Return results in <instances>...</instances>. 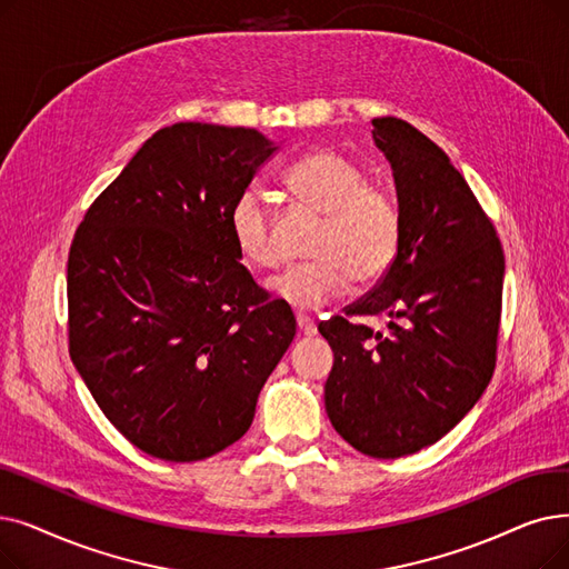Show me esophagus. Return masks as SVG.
I'll use <instances>...</instances> for the list:
<instances>
[{
  "label": "esophagus",
  "instance_id": "obj_1",
  "mask_svg": "<svg viewBox=\"0 0 569 569\" xmlns=\"http://www.w3.org/2000/svg\"><path fill=\"white\" fill-rule=\"evenodd\" d=\"M295 320H298V330H300V335H305V337H313L316 332H318V328H316V323H313V320L309 318V316H298V318H295Z\"/></svg>",
  "mask_w": 569,
  "mask_h": 569
}]
</instances>
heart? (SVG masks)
<instances>
[{"label":"heart","instance_id":"b5f03b06","mask_svg":"<svg viewBox=\"0 0 569 569\" xmlns=\"http://www.w3.org/2000/svg\"><path fill=\"white\" fill-rule=\"evenodd\" d=\"M283 183L295 200L320 216L309 256L264 281L267 292L295 311H311L360 283L381 279L400 251V211L392 197L369 186L365 171L335 151H313L292 162ZM234 249L243 262L271 267L277 260L264 197L239 192L228 213Z\"/></svg>","mask_w":569,"mask_h":569}]
</instances>
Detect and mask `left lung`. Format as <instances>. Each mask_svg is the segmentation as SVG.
Wrapping results in <instances>:
<instances>
[{
	"label": "left lung",
	"mask_w": 569,
	"mask_h": 569,
	"mask_svg": "<svg viewBox=\"0 0 569 569\" xmlns=\"http://www.w3.org/2000/svg\"><path fill=\"white\" fill-rule=\"evenodd\" d=\"M392 169L400 251L362 300L320 323L335 353L326 411L360 453L400 458L453 430L496 369L505 253L449 156L400 118H375ZM386 315L375 333L349 317Z\"/></svg>",
	"instance_id": "8db88e82"
}]
</instances>
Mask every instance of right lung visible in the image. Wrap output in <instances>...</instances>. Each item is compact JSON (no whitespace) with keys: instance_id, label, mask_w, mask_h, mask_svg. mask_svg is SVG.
Segmentation results:
<instances>
[{"instance_id":"right-lung-1","label":"right lung","mask_w":569,"mask_h":569,"mask_svg":"<svg viewBox=\"0 0 569 569\" xmlns=\"http://www.w3.org/2000/svg\"><path fill=\"white\" fill-rule=\"evenodd\" d=\"M279 151L251 128L177 122L92 202L67 262L69 356L116 430L169 462L251 428L295 337L239 262L228 213Z\"/></svg>"}]
</instances>
